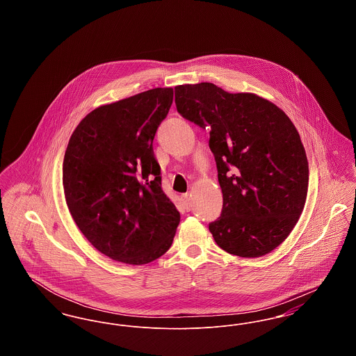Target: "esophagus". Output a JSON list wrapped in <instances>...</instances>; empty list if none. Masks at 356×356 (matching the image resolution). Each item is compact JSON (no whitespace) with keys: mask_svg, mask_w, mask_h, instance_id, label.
Instances as JSON below:
<instances>
[{"mask_svg":"<svg viewBox=\"0 0 356 356\" xmlns=\"http://www.w3.org/2000/svg\"><path fill=\"white\" fill-rule=\"evenodd\" d=\"M181 200H183V204H184V208H186V211H191V209H192V203H191V196H189V193H184V195L181 196Z\"/></svg>","mask_w":356,"mask_h":356,"instance_id":"34e87169","label":"esophagus"}]
</instances>
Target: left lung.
<instances>
[{
    "label": "left lung",
    "mask_w": 356,
    "mask_h": 356,
    "mask_svg": "<svg viewBox=\"0 0 356 356\" xmlns=\"http://www.w3.org/2000/svg\"><path fill=\"white\" fill-rule=\"evenodd\" d=\"M177 112L208 128L222 192L209 222L216 244L240 257L280 245L299 220L308 189V161L287 115L254 93H229L212 83L175 86Z\"/></svg>",
    "instance_id": "obj_1"
}]
</instances>
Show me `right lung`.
Here are the masks:
<instances>
[{
  "instance_id": "add662e5",
  "label": "right lung",
  "mask_w": 356,
  "mask_h": 356,
  "mask_svg": "<svg viewBox=\"0 0 356 356\" xmlns=\"http://www.w3.org/2000/svg\"><path fill=\"white\" fill-rule=\"evenodd\" d=\"M172 100V88H154L102 105L69 138L63 164L69 212L88 241L116 261L159 259L180 222L152 147Z\"/></svg>"
}]
</instances>
